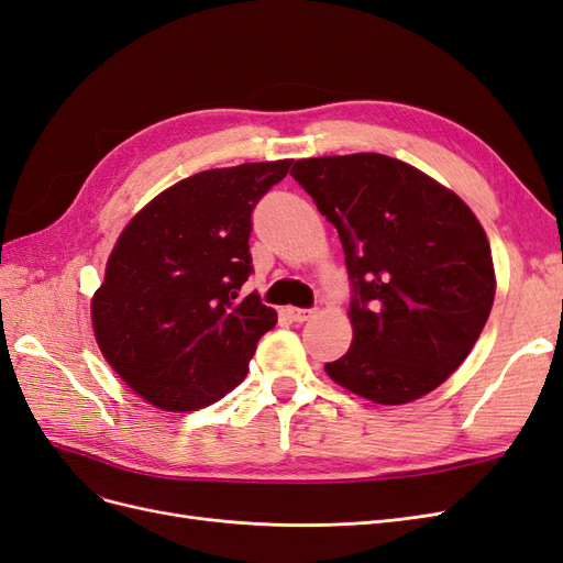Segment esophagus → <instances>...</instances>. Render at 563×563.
Returning a JSON list of instances; mask_svg holds the SVG:
<instances>
[{
    "instance_id": "34e87169",
    "label": "esophagus",
    "mask_w": 563,
    "mask_h": 563,
    "mask_svg": "<svg viewBox=\"0 0 563 563\" xmlns=\"http://www.w3.org/2000/svg\"><path fill=\"white\" fill-rule=\"evenodd\" d=\"M286 314H288V317H291L294 321L302 323V321H308V319H312V317H314V310H302V308H288V310H286Z\"/></svg>"
}]
</instances>
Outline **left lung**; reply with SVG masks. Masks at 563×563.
Segmentation results:
<instances>
[{"mask_svg":"<svg viewBox=\"0 0 563 563\" xmlns=\"http://www.w3.org/2000/svg\"><path fill=\"white\" fill-rule=\"evenodd\" d=\"M294 168L335 225L354 284L352 345L323 371L373 404L430 395L467 360L496 298L479 218L446 185L376 152Z\"/></svg>","mask_w":563,"mask_h":563,"instance_id":"obj_1","label":"left lung"}]
</instances>
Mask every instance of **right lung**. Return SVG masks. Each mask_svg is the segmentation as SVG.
I'll use <instances>...</instances> for the list:
<instances>
[{
	"label": "right lung",
	"instance_id": "obj_1",
	"mask_svg": "<svg viewBox=\"0 0 563 563\" xmlns=\"http://www.w3.org/2000/svg\"><path fill=\"white\" fill-rule=\"evenodd\" d=\"M294 159L253 162L183 178L117 236L91 298L100 354L162 411L211 406L240 385L255 345L277 323L251 272V211Z\"/></svg>",
	"mask_w": 563,
	"mask_h": 563
}]
</instances>
